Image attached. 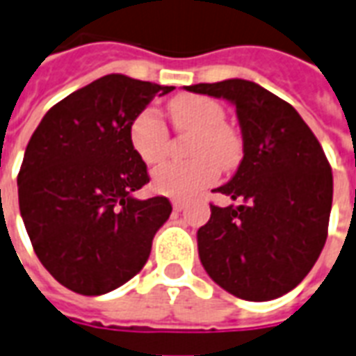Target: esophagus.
I'll list each match as a JSON object with an SVG mask.
<instances>
[{
  "instance_id": "34e87169",
  "label": "esophagus",
  "mask_w": 356,
  "mask_h": 356,
  "mask_svg": "<svg viewBox=\"0 0 356 356\" xmlns=\"http://www.w3.org/2000/svg\"><path fill=\"white\" fill-rule=\"evenodd\" d=\"M172 208H175V212H181V210L186 208V202H181V200H172Z\"/></svg>"
}]
</instances>
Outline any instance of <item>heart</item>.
I'll return each instance as SVG.
<instances>
[{"label":"heart","mask_w":356,"mask_h":356,"mask_svg":"<svg viewBox=\"0 0 356 356\" xmlns=\"http://www.w3.org/2000/svg\"><path fill=\"white\" fill-rule=\"evenodd\" d=\"M168 114L180 133H193L189 156L195 161L163 163L154 170L152 184L157 193L172 199H191L212 186L219 167H231L236 161L238 144L225 124L223 108L202 95H180L168 105ZM129 138L140 159L148 165L161 161L167 154L168 131L159 114L146 108L129 127Z\"/></svg>","instance_id":"obj_1"}]
</instances>
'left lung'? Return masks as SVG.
<instances>
[{"label":"left lung","instance_id":"left-lung-1","mask_svg":"<svg viewBox=\"0 0 356 356\" xmlns=\"http://www.w3.org/2000/svg\"><path fill=\"white\" fill-rule=\"evenodd\" d=\"M186 90L236 106L244 152L234 176L216 189L244 204L210 207L197 231L200 263L238 298H280L308 276L325 245L332 168L300 114L255 82L229 79Z\"/></svg>","mask_w":356,"mask_h":356}]
</instances>
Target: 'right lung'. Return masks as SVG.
<instances>
[{
  "mask_svg": "<svg viewBox=\"0 0 356 356\" xmlns=\"http://www.w3.org/2000/svg\"><path fill=\"white\" fill-rule=\"evenodd\" d=\"M172 90L106 74L52 106L29 138L18 172L20 216L42 266L67 289L105 295L148 261L172 207L167 197L133 195L149 178L129 127Z\"/></svg>",
  "mask_w": 356,
  "mask_h": 356,
  "instance_id": "right-lung-1",
  "label": "right lung"
}]
</instances>
